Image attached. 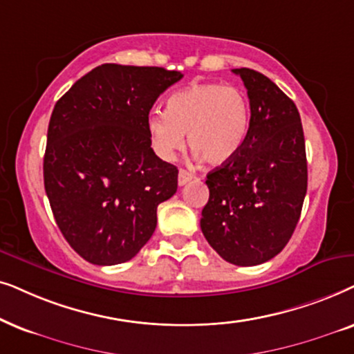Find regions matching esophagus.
<instances>
[{"label": "esophagus", "mask_w": 354, "mask_h": 354, "mask_svg": "<svg viewBox=\"0 0 354 354\" xmlns=\"http://www.w3.org/2000/svg\"><path fill=\"white\" fill-rule=\"evenodd\" d=\"M192 178H194V174L192 173H189V171H186V169H180V173H178V185L180 186H185V185H187V183H189Z\"/></svg>", "instance_id": "obj_1"}]
</instances>
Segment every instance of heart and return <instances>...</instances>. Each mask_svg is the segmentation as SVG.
Here are the masks:
<instances>
[{
	"mask_svg": "<svg viewBox=\"0 0 354 354\" xmlns=\"http://www.w3.org/2000/svg\"><path fill=\"white\" fill-rule=\"evenodd\" d=\"M251 108L246 93L234 86L196 84L174 92L167 111L149 113L145 128L153 152L171 160L187 144L210 165L236 157L248 138Z\"/></svg>",
	"mask_w": 354,
	"mask_h": 354,
	"instance_id": "obj_1",
	"label": "heart"
}]
</instances>
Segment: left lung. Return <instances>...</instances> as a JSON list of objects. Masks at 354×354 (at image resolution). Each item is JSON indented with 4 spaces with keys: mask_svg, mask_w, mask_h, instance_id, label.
Instances as JSON below:
<instances>
[{
    "mask_svg": "<svg viewBox=\"0 0 354 354\" xmlns=\"http://www.w3.org/2000/svg\"><path fill=\"white\" fill-rule=\"evenodd\" d=\"M233 73L248 88L251 122L236 157L207 174L201 228L221 259L251 267L290 241L308 191V162L293 100L257 71Z\"/></svg>",
    "mask_w": 354,
    "mask_h": 354,
    "instance_id": "left-lung-1",
    "label": "left lung"
}]
</instances>
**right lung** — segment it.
<instances>
[{
	"mask_svg": "<svg viewBox=\"0 0 354 354\" xmlns=\"http://www.w3.org/2000/svg\"><path fill=\"white\" fill-rule=\"evenodd\" d=\"M183 77L153 66L102 64L56 102L44 181L56 225L95 266L128 262L157 226V207L178 189V168L150 147V108Z\"/></svg>",
	"mask_w": 354,
	"mask_h": 354,
	"instance_id": "add662e5",
	"label": "right lung"
}]
</instances>
